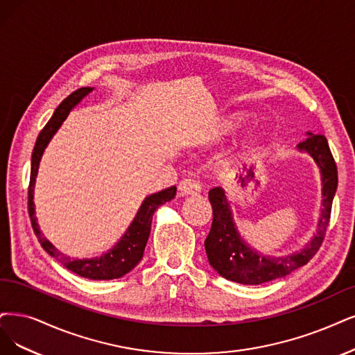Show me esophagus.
I'll list each match as a JSON object with an SVG mask.
<instances>
[{
  "mask_svg": "<svg viewBox=\"0 0 355 355\" xmlns=\"http://www.w3.org/2000/svg\"><path fill=\"white\" fill-rule=\"evenodd\" d=\"M200 190H202L200 184L193 178L181 180L180 184H178V191L182 196H196V194L200 193Z\"/></svg>",
  "mask_w": 355,
  "mask_h": 355,
  "instance_id": "34e87169",
  "label": "esophagus"
}]
</instances>
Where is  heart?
Instances as JSON below:
<instances>
[{
	"label": "heart",
	"mask_w": 355,
	"mask_h": 355,
	"mask_svg": "<svg viewBox=\"0 0 355 355\" xmlns=\"http://www.w3.org/2000/svg\"><path fill=\"white\" fill-rule=\"evenodd\" d=\"M235 124H237V120H235V118H227V120H224L220 124V131L222 133H225V131H230Z\"/></svg>",
	"instance_id": "heart-1"
}]
</instances>
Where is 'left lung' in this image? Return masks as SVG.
Returning <instances> with one entry per match:
<instances>
[{
    "label": "left lung",
    "instance_id": "8db88e82",
    "mask_svg": "<svg viewBox=\"0 0 355 355\" xmlns=\"http://www.w3.org/2000/svg\"><path fill=\"white\" fill-rule=\"evenodd\" d=\"M298 143L300 150L309 152L322 171L323 181V211L319 220V231L303 250L285 257H269L257 254L240 239L235 230L230 205L222 189L215 187L209 191L212 205L214 220L211 231L205 240L207 260L211 266L230 281L244 285H259L304 266L319 252L329 225L334 196L338 186V169L323 135H311Z\"/></svg>",
    "mask_w": 355,
    "mask_h": 355
}]
</instances>
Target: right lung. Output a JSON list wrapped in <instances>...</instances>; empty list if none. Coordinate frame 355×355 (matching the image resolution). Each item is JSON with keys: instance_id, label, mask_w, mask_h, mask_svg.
Segmentation results:
<instances>
[{"instance_id": "obj_1", "label": "right lung", "mask_w": 355, "mask_h": 355, "mask_svg": "<svg viewBox=\"0 0 355 355\" xmlns=\"http://www.w3.org/2000/svg\"><path fill=\"white\" fill-rule=\"evenodd\" d=\"M92 92L90 87H82L77 89L70 96L65 98L55 110L54 115L51 116V120L46 123V125L42 128L41 133H39L33 153H32V166H31V181H29V189H28V209H29V218L32 222V228L36 234V237L44 247V250L57 259L60 263H62L69 270L80 275L83 278L89 279H96V281H107V279H116L124 277L133 269L143 257L144 247H146L149 234H150V224H152V216L155 211L161 205L174 199L177 193L175 186L165 189L159 193H155L146 200L143 202L140 206L139 212L133 220V224L130 225L124 237L118 241V244L114 245L112 250H110L107 254L101 257L94 259H85V260H71L70 257H65L61 254L57 248L52 245L44 235L39 231V227L36 224L35 218V207H33V189H35V180L39 168V161H41L42 153L46 148L48 141L51 137L54 136L61 123L67 118L69 112L74 108V105L80 102L82 98L89 95Z\"/></svg>"}]
</instances>
